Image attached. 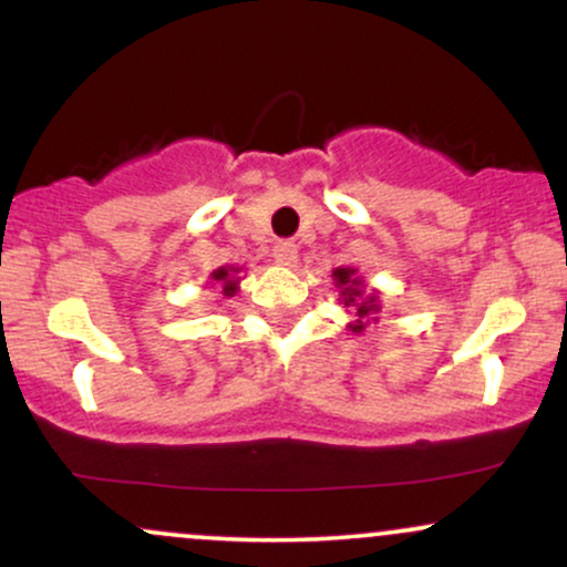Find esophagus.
<instances>
[{
  "instance_id": "obj_1",
  "label": "esophagus",
  "mask_w": 567,
  "mask_h": 567,
  "mask_svg": "<svg viewBox=\"0 0 567 567\" xmlns=\"http://www.w3.org/2000/svg\"><path fill=\"white\" fill-rule=\"evenodd\" d=\"M275 261L279 266H296V261H298L296 243H277L275 245Z\"/></svg>"
}]
</instances>
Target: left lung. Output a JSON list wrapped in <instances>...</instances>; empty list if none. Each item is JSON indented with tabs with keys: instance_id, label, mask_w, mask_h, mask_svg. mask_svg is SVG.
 I'll use <instances>...</instances> for the list:
<instances>
[{
	"instance_id": "8db88e82",
	"label": "left lung",
	"mask_w": 567,
	"mask_h": 567,
	"mask_svg": "<svg viewBox=\"0 0 567 567\" xmlns=\"http://www.w3.org/2000/svg\"><path fill=\"white\" fill-rule=\"evenodd\" d=\"M333 285L338 288V301L343 303V309L351 315V322L347 328L351 333H365L370 324L379 322L381 311V292L368 290L365 279L357 275L354 266H338L333 269Z\"/></svg>"
}]
</instances>
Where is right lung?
Wrapping results in <instances>:
<instances>
[{
  "instance_id": "add662e5",
  "label": "right lung",
  "mask_w": 567,
  "mask_h": 567,
  "mask_svg": "<svg viewBox=\"0 0 567 567\" xmlns=\"http://www.w3.org/2000/svg\"><path fill=\"white\" fill-rule=\"evenodd\" d=\"M239 266H220V269H216V271H210V282H213V288H218L220 292H224L226 298H231V296H237V290H239Z\"/></svg>"
}]
</instances>
